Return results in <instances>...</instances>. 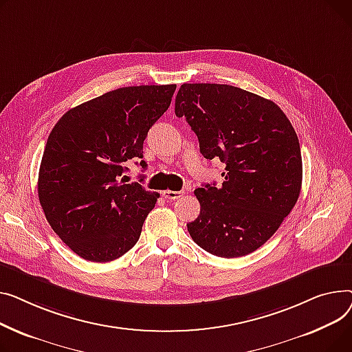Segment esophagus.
Masks as SVG:
<instances>
[{"label":"esophagus","instance_id":"34e87169","mask_svg":"<svg viewBox=\"0 0 352 352\" xmlns=\"http://www.w3.org/2000/svg\"><path fill=\"white\" fill-rule=\"evenodd\" d=\"M183 193L184 192H173V190H164L162 195H163V197L164 199H168V200H176V199H180L182 196H183Z\"/></svg>","mask_w":352,"mask_h":352}]
</instances>
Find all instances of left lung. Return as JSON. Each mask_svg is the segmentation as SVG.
Masks as SVG:
<instances>
[{
    "mask_svg": "<svg viewBox=\"0 0 352 352\" xmlns=\"http://www.w3.org/2000/svg\"><path fill=\"white\" fill-rule=\"evenodd\" d=\"M176 116L197 135L200 153L226 164L223 183L195 190L193 241L217 257L250 254L270 239L297 203L302 182L300 142L273 100L220 84H183Z\"/></svg>",
    "mask_w": 352,
    "mask_h": 352,
    "instance_id": "obj_1",
    "label": "left lung"
}]
</instances>
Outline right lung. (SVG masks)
<instances>
[{"instance_id":"add662e5","label":"right lung","mask_w":352,"mask_h":352,"mask_svg":"<svg viewBox=\"0 0 352 352\" xmlns=\"http://www.w3.org/2000/svg\"><path fill=\"white\" fill-rule=\"evenodd\" d=\"M175 89L119 88L69 109L51 131L38 197L52 230L79 257L112 261L139 240L159 193L120 176L125 162L143 157V140L168 111ZM140 166L146 169V162Z\"/></svg>"}]
</instances>
